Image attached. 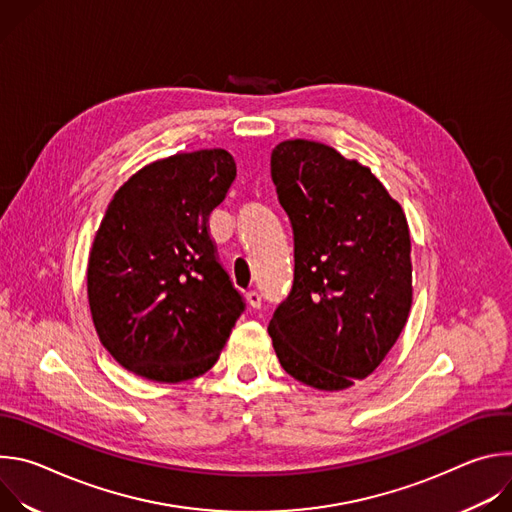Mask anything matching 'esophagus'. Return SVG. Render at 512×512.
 Wrapping results in <instances>:
<instances>
[{"instance_id": "obj_1", "label": "esophagus", "mask_w": 512, "mask_h": 512, "mask_svg": "<svg viewBox=\"0 0 512 512\" xmlns=\"http://www.w3.org/2000/svg\"><path fill=\"white\" fill-rule=\"evenodd\" d=\"M261 302H263V298H261L259 291H255V289L247 291V304H249L253 310H259V308H261Z\"/></svg>"}]
</instances>
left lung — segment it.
<instances>
[{
    "label": "left lung",
    "instance_id": "obj_1",
    "mask_svg": "<svg viewBox=\"0 0 512 512\" xmlns=\"http://www.w3.org/2000/svg\"><path fill=\"white\" fill-rule=\"evenodd\" d=\"M271 178L294 229V283L269 322L287 375L320 391L367 379L405 328L411 239L373 172L308 139L281 141Z\"/></svg>",
    "mask_w": 512,
    "mask_h": 512
}]
</instances>
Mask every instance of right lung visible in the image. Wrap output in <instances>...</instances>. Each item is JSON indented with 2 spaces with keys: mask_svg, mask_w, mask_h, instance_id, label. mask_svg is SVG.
I'll return each mask as SVG.
<instances>
[{
  "mask_svg": "<svg viewBox=\"0 0 512 512\" xmlns=\"http://www.w3.org/2000/svg\"><path fill=\"white\" fill-rule=\"evenodd\" d=\"M235 176L225 150L176 154L109 202L89 255V306L103 346L133 375L180 383L206 373L245 312L208 231Z\"/></svg>",
  "mask_w": 512,
  "mask_h": 512,
  "instance_id": "1",
  "label": "right lung"
}]
</instances>
